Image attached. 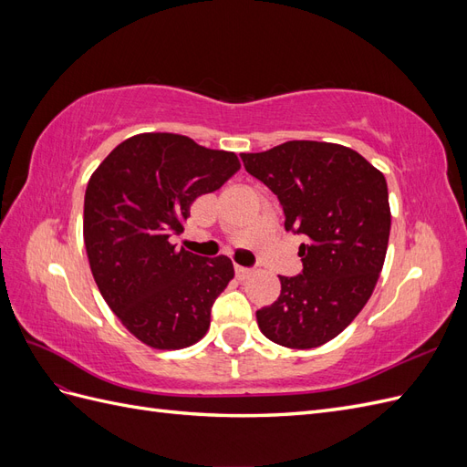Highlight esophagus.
Here are the masks:
<instances>
[{"label": "esophagus", "mask_w": 467, "mask_h": 467, "mask_svg": "<svg viewBox=\"0 0 467 467\" xmlns=\"http://www.w3.org/2000/svg\"><path fill=\"white\" fill-rule=\"evenodd\" d=\"M251 275H253L251 268H247V266H235V276H237L239 280H245V278H249Z\"/></svg>", "instance_id": "34e87169"}]
</instances>
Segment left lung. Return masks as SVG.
Returning <instances> with one entry per match:
<instances>
[{"label": "left lung", "mask_w": 467, "mask_h": 467, "mask_svg": "<svg viewBox=\"0 0 467 467\" xmlns=\"http://www.w3.org/2000/svg\"><path fill=\"white\" fill-rule=\"evenodd\" d=\"M242 160L278 196L286 232L306 237L302 275L278 276L280 296L257 312L259 329L288 348L321 347L348 327L376 288L391 228L386 177L358 151L314 140Z\"/></svg>", "instance_id": "left-lung-1"}]
</instances>
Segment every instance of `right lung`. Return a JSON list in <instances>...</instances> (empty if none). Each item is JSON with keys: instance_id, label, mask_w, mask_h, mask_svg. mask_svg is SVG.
<instances>
[{"instance_id": "obj_1", "label": "right lung", "mask_w": 467, "mask_h": 467, "mask_svg": "<svg viewBox=\"0 0 467 467\" xmlns=\"http://www.w3.org/2000/svg\"><path fill=\"white\" fill-rule=\"evenodd\" d=\"M242 167L234 151L169 132L124 140L86 191L83 242L97 288L138 341L158 350L199 343L210 309L234 278L228 257H199L169 242L191 204Z\"/></svg>"}]
</instances>
